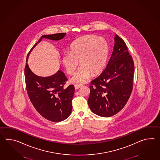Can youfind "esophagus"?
Wrapping results in <instances>:
<instances>
[{
    "label": "esophagus",
    "instance_id": "1",
    "mask_svg": "<svg viewBox=\"0 0 160 160\" xmlns=\"http://www.w3.org/2000/svg\"><path fill=\"white\" fill-rule=\"evenodd\" d=\"M82 85H82V84H75V89H78L80 88V87H82Z\"/></svg>",
    "mask_w": 160,
    "mask_h": 160
}]
</instances>
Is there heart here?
I'll use <instances>...</instances> for the list:
<instances>
[{"label":"heart","instance_id":"1","mask_svg":"<svg viewBox=\"0 0 160 160\" xmlns=\"http://www.w3.org/2000/svg\"><path fill=\"white\" fill-rule=\"evenodd\" d=\"M109 45L106 39L94 35L82 36L72 44L70 53H65L62 63L68 73L73 75L78 65H81L72 78L74 82H87L92 73L96 75L106 64Z\"/></svg>","mask_w":160,"mask_h":160}]
</instances>
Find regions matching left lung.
<instances>
[{
	"label": "left lung",
	"mask_w": 160,
	"mask_h": 160,
	"mask_svg": "<svg viewBox=\"0 0 160 160\" xmlns=\"http://www.w3.org/2000/svg\"><path fill=\"white\" fill-rule=\"evenodd\" d=\"M134 64L124 41L115 35L114 49L106 68L91 82L90 110L103 117L117 114L124 107L133 88Z\"/></svg>",
	"instance_id": "left-lung-1"
}]
</instances>
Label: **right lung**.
Instances as JSON below:
<instances>
[{"label":"right lung","mask_w":160,"mask_h":160,"mask_svg":"<svg viewBox=\"0 0 160 160\" xmlns=\"http://www.w3.org/2000/svg\"><path fill=\"white\" fill-rule=\"evenodd\" d=\"M65 35L66 33H57L42 36L29 51L25 68L26 87L29 99L41 115L53 122L64 121L71 114L74 85H69L64 88L68 79L60 70L49 77L37 76L28 67V60L33 48L43 38L58 41L62 39Z\"/></svg>","instance_id":"obj_1"}]
</instances>
